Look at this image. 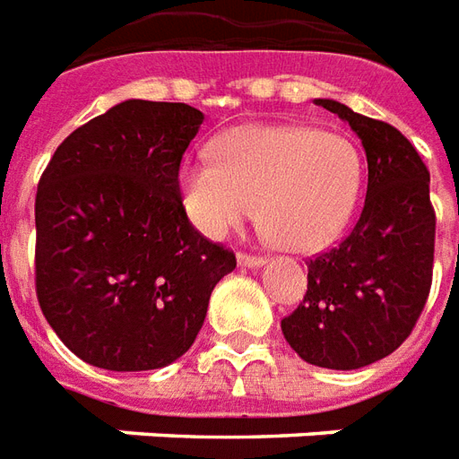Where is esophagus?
Listing matches in <instances>:
<instances>
[{"label": "esophagus", "mask_w": 459, "mask_h": 459, "mask_svg": "<svg viewBox=\"0 0 459 459\" xmlns=\"http://www.w3.org/2000/svg\"><path fill=\"white\" fill-rule=\"evenodd\" d=\"M237 262H239V266H262L264 264V256L239 252V255H237Z\"/></svg>", "instance_id": "1"}]
</instances>
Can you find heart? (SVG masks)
<instances>
[{
    "mask_svg": "<svg viewBox=\"0 0 459 459\" xmlns=\"http://www.w3.org/2000/svg\"><path fill=\"white\" fill-rule=\"evenodd\" d=\"M363 183L356 145L304 126H245L224 133L212 155L187 158L178 195L204 237L230 235L259 207L276 245L314 252L331 245L353 214Z\"/></svg>",
    "mask_w": 459,
    "mask_h": 459,
    "instance_id": "b5f03b06",
    "label": "heart"
}]
</instances>
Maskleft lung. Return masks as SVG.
Listing matches in <instances>:
<instances>
[{
  "label": "left lung",
  "mask_w": 459,
  "mask_h": 459,
  "mask_svg": "<svg viewBox=\"0 0 459 459\" xmlns=\"http://www.w3.org/2000/svg\"><path fill=\"white\" fill-rule=\"evenodd\" d=\"M363 143L368 190L360 217L339 247L308 259L304 301L281 331L311 366L363 368L411 336L432 284L435 210L430 172L391 123L316 99Z\"/></svg>",
  "instance_id": "left-lung-1"
}]
</instances>
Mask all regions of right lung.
I'll use <instances>...</instances> for the list:
<instances>
[{"label": "right lung", "mask_w": 459, "mask_h": 459, "mask_svg": "<svg viewBox=\"0 0 459 459\" xmlns=\"http://www.w3.org/2000/svg\"><path fill=\"white\" fill-rule=\"evenodd\" d=\"M204 116L123 100L61 143L37 187V299L81 360L152 370L200 333L214 284L237 266L187 220L178 170Z\"/></svg>", "instance_id": "add662e5"}]
</instances>
